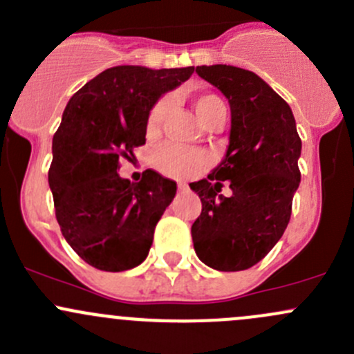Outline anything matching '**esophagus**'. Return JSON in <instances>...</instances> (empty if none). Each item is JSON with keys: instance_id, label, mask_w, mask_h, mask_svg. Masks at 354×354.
<instances>
[{"instance_id": "esophagus-1", "label": "esophagus", "mask_w": 354, "mask_h": 354, "mask_svg": "<svg viewBox=\"0 0 354 354\" xmlns=\"http://www.w3.org/2000/svg\"><path fill=\"white\" fill-rule=\"evenodd\" d=\"M188 190H190V188H188L187 183H180V185H178V192H180V194H187Z\"/></svg>"}]
</instances>
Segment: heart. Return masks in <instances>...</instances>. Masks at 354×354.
<instances>
[{"label":"heart","instance_id":"heart-1","mask_svg":"<svg viewBox=\"0 0 354 354\" xmlns=\"http://www.w3.org/2000/svg\"><path fill=\"white\" fill-rule=\"evenodd\" d=\"M167 106H169L167 97H160L149 111L147 121H145V130H147L149 135H156L159 131ZM194 108L203 124L212 120L216 114L224 113L223 101L214 94L195 95ZM154 164L157 169L166 174V176L185 180V178H192L200 171L205 169L210 164V156L205 151H198V149H187L176 144H164L162 147L156 151Z\"/></svg>","mask_w":354,"mask_h":354}]
</instances>
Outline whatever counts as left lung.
Wrapping results in <instances>:
<instances>
[{
	"mask_svg": "<svg viewBox=\"0 0 354 354\" xmlns=\"http://www.w3.org/2000/svg\"><path fill=\"white\" fill-rule=\"evenodd\" d=\"M230 102V145L219 166L190 183L202 212L192 226L197 257L223 272L250 269L281 240L301 174V140L289 104L253 71L197 66ZM227 180L234 194H218Z\"/></svg>",
	"mask_w": 354,
	"mask_h": 354,
	"instance_id": "left-lung-1",
	"label": "left lung"
}]
</instances>
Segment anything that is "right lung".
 <instances>
[{
  "label": "right lung",
  "mask_w": 354,
  "mask_h": 354,
  "mask_svg": "<svg viewBox=\"0 0 354 354\" xmlns=\"http://www.w3.org/2000/svg\"><path fill=\"white\" fill-rule=\"evenodd\" d=\"M194 70L113 66L68 101L53 137L48 180L63 236L88 266L121 272L147 259L176 183L152 169L130 183L118 174L120 160L145 144L147 114L160 95Z\"/></svg>",
  "instance_id": "1"
}]
</instances>
